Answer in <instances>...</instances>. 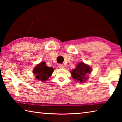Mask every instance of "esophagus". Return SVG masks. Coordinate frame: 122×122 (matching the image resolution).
<instances>
[{
    "mask_svg": "<svg viewBox=\"0 0 122 122\" xmlns=\"http://www.w3.org/2000/svg\"><path fill=\"white\" fill-rule=\"evenodd\" d=\"M58 66H59V67L60 68H61V69L63 68V67H63V65H62V64H59Z\"/></svg>",
    "mask_w": 122,
    "mask_h": 122,
    "instance_id": "esophagus-1",
    "label": "esophagus"
}]
</instances>
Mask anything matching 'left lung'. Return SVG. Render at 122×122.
<instances>
[{
	"label": "left lung",
	"instance_id": "8db88e82",
	"mask_svg": "<svg viewBox=\"0 0 122 122\" xmlns=\"http://www.w3.org/2000/svg\"><path fill=\"white\" fill-rule=\"evenodd\" d=\"M71 72L74 79L83 83L89 78L87 75L92 72V68L88 65L83 62H80L77 64L76 68L73 69Z\"/></svg>",
	"mask_w": 122,
	"mask_h": 122
}]
</instances>
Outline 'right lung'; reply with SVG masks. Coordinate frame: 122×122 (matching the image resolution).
<instances>
[{"label": "right lung", "instance_id": "add662e5", "mask_svg": "<svg viewBox=\"0 0 122 122\" xmlns=\"http://www.w3.org/2000/svg\"><path fill=\"white\" fill-rule=\"evenodd\" d=\"M54 69L52 67H47L45 62L37 65L33 69V73L36 74V77L41 81H45L51 75Z\"/></svg>", "mask_w": 122, "mask_h": 122}]
</instances>
